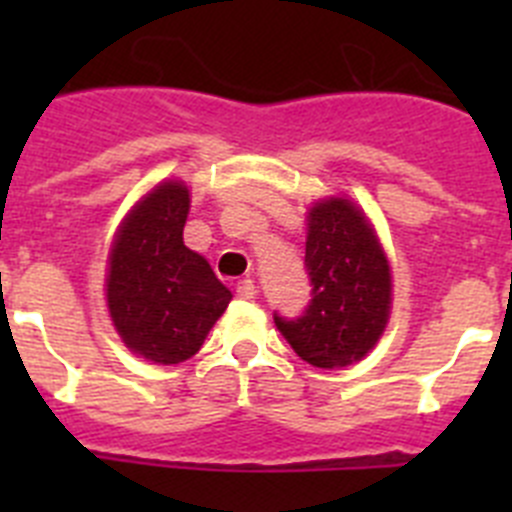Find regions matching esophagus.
<instances>
[{
	"label": "esophagus",
	"mask_w": 512,
	"mask_h": 512,
	"mask_svg": "<svg viewBox=\"0 0 512 512\" xmlns=\"http://www.w3.org/2000/svg\"><path fill=\"white\" fill-rule=\"evenodd\" d=\"M235 292H238L243 300H253V297H256V282H253V279H241V282L235 284Z\"/></svg>",
	"instance_id": "34e87169"
}]
</instances>
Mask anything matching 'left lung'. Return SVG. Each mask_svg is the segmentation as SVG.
Listing matches in <instances>:
<instances>
[{"label": "left lung", "mask_w": 512, "mask_h": 512, "mask_svg": "<svg viewBox=\"0 0 512 512\" xmlns=\"http://www.w3.org/2000/svg\"><path fill=\"white\" fill-rule=\"evenodd\" d=\"M305 271L310 302L297 318L274 312L295 354L318 369H341L364 359L390 318L392 279L372 225L348 200L310 210Z\"/></svg>", "instance_id": "1"}]
</instances>
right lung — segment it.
<instances>
[{
	"label": "right lung",
	"mask_w": 512,
	"mask_h": 512,
	"mask_svg": "<svg viewBox=\"0 0 512 512\" xmlns=\"http://www.w3.org/2000/svg\"><path fill=\"white\" fill-rule=\"evenodd\" d=\"M189 189L158 184L125 217L110 253L107 305L122 341L153 364L192 359L230 302V289L184 246Z\"/></svg>",
	"instance_id": "add662e5"
}]
</instances>
